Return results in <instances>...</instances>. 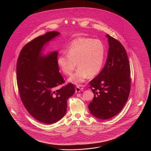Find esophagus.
Masks as SVG:
<instances>
[{
	"mask_svg": "<svg viewBox=\"0 0 151 151\" xmlns=\"http://www.w3.org/2000/svg\"><path fill=\"white\" fill-rule=\"evenodd\" d=\"M75 91H76V92H80L83 91V88H80L79 86H76V88H75Z\"/></svg>",
	"mask_w": 151,
	"mask_h": 151,
	"instance_id": "1",
	"label": "esophagus"
}]
</instances>
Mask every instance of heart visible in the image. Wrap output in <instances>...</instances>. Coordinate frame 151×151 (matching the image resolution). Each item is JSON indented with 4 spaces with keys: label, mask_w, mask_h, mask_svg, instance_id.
Masks as SVG:
<instances>
[{
    "label": "heart",
    "mask_w": 151,
    "mask_h": 151,
    "mask_svg": "<svg viewBox=\"0 0 151 151\" xmlns=\"http://www.w3.org/2000/svg\"><path fill=\"white\" fill-rule=\"evenodd\" d=\"M65 51L67 54L58 56L57 64L67 75L72 73L78 64V68L69 79L72 83L80 84L89 75L93 76L100 71L105 55L104 45L100 40L78 38L70 43Z\"/></svg>",
    "instance_id": "obj_1"
}]
</instances>
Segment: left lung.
<instances>
[{
    "label": "left lung",
    "mask_w": 151,
    "mask_h": 151,
    "mask_svg": "<svg viewBox=\"0 0 151 151\" xmlns=\"http://www.w3.org/2000/svg\"><path fill=\"white\" fill-rule=\"evenodd\" d=\"M106 65L90 82L94 98L88 105L91 114L102 120L118 114L128 100L131 88L130 66L127 52L117 40L109 35Z\"/></svg>",
    "instance_id": "obj_1"
}]
</instances>
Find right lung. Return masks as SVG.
I'll return each instance as SVG.
<instances>
[{"mask_svg": "<svg viewBox=\"0 0 151 151\" xmlns=\"http://www.w3.org/2000/svg\"><path fill=\"white\" fill-rule=\"evenodd\" d=\"M59 35L50 32L27 43L19 55L16 79L24 107L36 120L51 124L67 111V101L75 92L72 83L58 88L65 81L59 72L57 51L42 56L45 44Z\"/></svg>", "mask_w": 151, "mask_h": 151, "instance_id": "obj_1", "label": "right lung"}]
</instances>
